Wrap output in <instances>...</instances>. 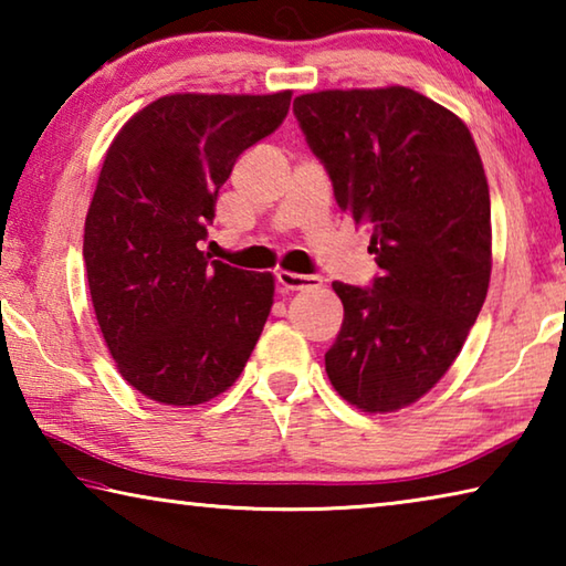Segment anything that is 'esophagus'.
I'll list each match as a JSON object with an SVG mask.
<instances>
[{"label":"esophagus","instance_id":"obj_1","mask_svg":"<svg viewBox=\"0 0 566 566\" xmlns=\"http://www.w3.org/2000/svg\"><path fill=\"white\" fill-rule=\"evenodd\" d=\"M276 282H280L282 292H304V290H319L322 276L314 274H296V272H276Z\"/></svg>","mask_w":566,"mask_h":566}]
</instances>
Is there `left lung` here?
<instances>
[{
    "label": "left lung",
    "instance_id": "8db88e82",
    "mask_svg": "<svg viewBox=\"0 0 566 566\" xmlns=\"http://www.w3.org/2000/svg\"><path fill=\"white\" fill-rule=\"evenodd\" d=\"M294 114L381 270L371 290L332 284L344 322L327 377L369 415L415 405L459 357L490 290L482 157L454 112L399 84L302 94Z\"/></svg>",
    "mask_w": 566,
    "mask_h": 566
}]
</instances>
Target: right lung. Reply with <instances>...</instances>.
<instances>
[{
	"label": "right lung",
	"mask_w": 566,
	"mask_h": 566,
	"mask_svg": "<svg viewBox=\"0 0 566 566\" xmlns=\"http://www.w3.org/2000/svg\"><path fill=\"white\" fill-rule=\"evenodd\" d=\"M292 92L167 94L112 139L84 222L97 324L119 375L151 401L195 407L242 375L274 276L199 249L237 157L272 134Z\"/></svg>",
	"instance_id": "add662e5"
}]
</instances>
